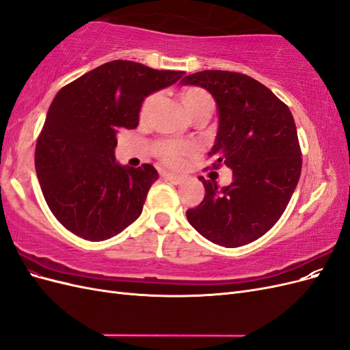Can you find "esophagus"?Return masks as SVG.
<instances>
[{"instance_id": "obj_1", "label": "esophagus", "mask_w": 350, "mask_h": 350, "mask_svg": "<svg viewBox=\"0 0 350 350\" xmlns=\"http://www.w3.org/2000/svg\"><path fill=\"white\" fill-rule=\"evenodd\" d=\"M163 178L166 179V181H169L174 185H179L184 181L183 176H178V175H174V174H163Z\"/></svg>"}]
</instances>
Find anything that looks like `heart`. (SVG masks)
<instances>
[{"mask_svg":"<svg viewBox=\"0 0 350 350\" xmlns=\"http://www.w3.org/2000/svg\"><path fill=\"white\" fill-rule=\"evenodd\" d=\"M179 99H181L184 108L188 113L189 118H196L197 115L201 113H210L215 109L213 98L210 93L201 88H187L179 93ZM159 100V94H150L147 96L140 108V120L146 121L149 118L154 105ZM196 153V147L191 143H172V142H162L157 144V154L162 159V162L167 166L179 167L185 163L187 159L193 157Z\"/></svg>","mask_w":350,"mask_h":350,"instance_id":"1","label":"heart"}]
</instances>
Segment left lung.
Wrapping results in <instances>:
<instances>
[{"label": "left lung", "mask_w": 350, "mask_h": 350, "mask_svg": "<svg viewBox=\"0 0 350 350\" xmlns=\"http://www.w3.org/2000/svg\"><path fill=\"white\" fill-rule=\"evenodd\" d=\"M215 98L219 129L208 157L226 165L234 181L219 187L198 179L206 194L187 219L200 235L226 248L258 239L280 219L302 167L289 108L260 81L241 72L204 70L183 79Z\"/></svg>", "instance_id": "8db88e82"}]
</instances>
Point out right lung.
Masks as SVG:
<instances>
[{
	"instance_id": "obj_1",
	"label": "right lung",
	"mask_w": 350,
	"mask_h": 350,
	"mask_svg": "<svg viewBox=\"0 0 350 350\" xmlns=\"http://www.w3.org/2000/svg\"><path fill=\"white\" fill-rule=\"evenodd\" d=\"M183 76L115 59L57 93L36 143L35 167L51 211L74 235L105 241L139 219L159 174L149 163L116 162V134L135 129L143 100Z\"/></svg>"
}]
</instances>
